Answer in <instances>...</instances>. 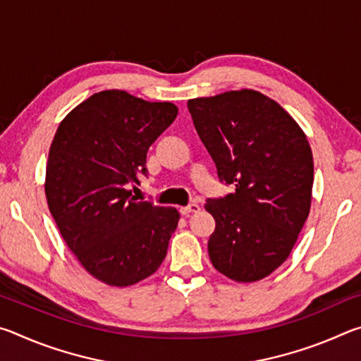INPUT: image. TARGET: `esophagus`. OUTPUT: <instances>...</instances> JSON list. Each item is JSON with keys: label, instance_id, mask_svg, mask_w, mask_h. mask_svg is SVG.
<instances>
[{"label": "esophagus", "instance_id": "esophagus-1", "mask_svg": "<svg viewBox=\"0 0 361 361\" xmlns=\"http://www.w3.org/2000/svg\"><path fill=\"white\" fill-rule=\"evenodd\" d=\"M199 210H200V207L197 204H189L186 207H180V213L185 216H189L191 213H197Z\"/></svg>", "mask_w": 361, "mask_h": 361}]
</instances>
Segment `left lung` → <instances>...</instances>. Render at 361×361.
<instances>
[{
	"label": "left lung",
	"mask_w": 361,
	"mask_h": 361,
	"mask_svg": "<svg viewBox=\"0 0 361 361\" xmlns=\"http://www.w3.org/2000/svg\"><path fill=\"white\" fill-rule=\"evenodd\" d=\"M195 130L234 192L209 199L213 267L240 283L282 266L312 202L314 159L307 137L276 100L253 89L188 100Z\"/></svg>",
	"instance_id": "8db88e82"
}]
</instances>
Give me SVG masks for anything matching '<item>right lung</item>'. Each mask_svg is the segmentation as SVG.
<instances>
[{"label": "right lung", "mask_w": 361, "mask_h": 361, "mask_svg": "<svg viewBox=\"0 0 361 361\" xmlns=\"http://www.w3.org/2000/svg\"><path fill=\"white\" fill-rule=\"evenodd\" d=\"M178 114L170 102L102 90L65 116L54 135L44 191L63 240L90 276L109 286L152 276L178 226L173 207L137 200L146 154Z\"/></svg>", "instance_id": "right-lung-1"}]
</instances>
